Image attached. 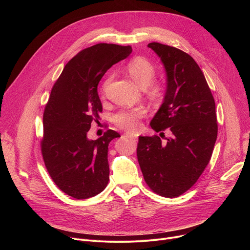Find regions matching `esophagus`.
<instances>
[{
  "instance_id": "obj_1",
  "label": "esophagus",
  "mask_w": 250,
  "mask_h": 250,
  "mask_svg": "<svg viewBox=\"0 0 250 250\" xmlns=\"http://www.w3.org/2000/svg\"><path fill=\"white\" fill-rule=\"evenodd\" d=\"M125 135H127V136H130V137H133L134 139H136V137H137V135L135 134V133H133V132H130V131H127V132H125Z\"/></svg>"
}]
</instances>
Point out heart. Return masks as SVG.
I'll use <instances>...</instances> for the list:
<instances>
[{
  "mask_svg": "<svg viewBox=\"0 0 250 250\" xmlns=\"http://www.w3.org/2000/svg\"><path fill=\"white\" fill-rule=\"evenodd\" d=\"M126 71L129 77L140 88L148 86L155 76L153 66L144 58H135L131 60L126 67ZM144 114L145 110L142 108L122 111L115 115L114 122L120 127L134 129L138 125L139 119L144 116Z\"/></svg>",
  "mask_w": 250,
  "mask_h": 250,
  "instance_id": "heart-1",
  "label": "heart"
}]
</instances>
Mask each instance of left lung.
Segmentation results:
<instances>
[{"label":"left lung","mask_w":250,"mask_h":250,"mask_svg":"<svg viewBox=\"0 0 250 250\" xmlns=\"http://www.w3.org/2000/svg\"><path fill=\"white\" fill-rule=\"evenodd\" d=\"M147 46L159 56L167 77L163 103L150 126L156 132L169 128L172 135L166 144L157 135L139 136L137 160L154 193L176 198L197 182L209 162L218 135L216 104L192 56L158 42Z\"/></svg>","instance_id":"left-lung-1"}]
</instances>
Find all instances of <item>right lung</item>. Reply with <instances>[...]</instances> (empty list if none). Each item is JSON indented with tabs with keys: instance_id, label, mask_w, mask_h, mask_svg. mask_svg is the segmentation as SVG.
<instances>
[{
	"instance_id": "add662e5",
	"label": "right lung",
	"mask_w": 250,
	"mask_h": 250,
	"mask_svg": "<svg viewBox=\"0 0 250 250\" xmlns=\"http://www.w3.org/2000/svg\"><path fill=\"white\" fill-rule=\"evenodd\" d=\"M131 46L98 43L76 54L55 82L43 114L42 152L56 186L75 199L100 194L108 185V150L121 135L106 130L96 140L87 133L103 106L98 85L106 70L126 58Z\"/></svg>"
}]
</instances>
